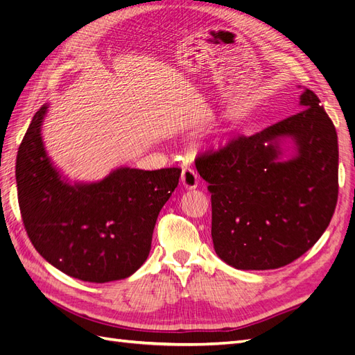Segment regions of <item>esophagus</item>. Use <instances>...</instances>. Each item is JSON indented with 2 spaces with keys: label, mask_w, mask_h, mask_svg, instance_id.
Listing matches in <instances>:
<instances>
[{
  "label": "esophagus",
  "mask_w": 355,
  "mask_h": 355,
  "mask_svg": "<svg viewBox=\"0 0 355 355\" xmlns=\"http://www.w3.org/2000/svg\"><path fill=\"white\" fill-rule=\"evenodd\" d=\"M180 182H182V185H184L185 188H189V189L197 188V185H198V175L192 168L185 167L184 170H182Z\"/></svg>",
  "instance_id": "esophagus-1"
}]
</instances>
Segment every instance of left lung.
Wrapping results in <instances>:
<instances>
[{
    "label": "left lung",
    "instance_id": "obj_1",
    "mask_svg": "<svg viewBox=\"0 0 355 355\" xmlns=\"http://www.w3.org/2000/svg\"><path fill=\"white\" fill-rule=\"evenodd\" d=\"M300 112L196 158L211 194L214 252L237 270L297 259L329 227L338 201V135L317 94ZM294 154L284 159L286 144Z\"/></svg>",
    "mask_w": 355,
    "mask_h": 355
}]
</instances>
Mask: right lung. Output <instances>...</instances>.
<instances>
[{"instance_id": "add662e5", "label": "right lung", "mask_w": 355, "mask_h": 355, "mask_svg": "<svg viewBox=\"0 0 355 355\" xmlns=\"http://www.w3.org/2000/svg\"><path fill=\"white\" fill-rule=\"evenodd\" d=\"M47 110L42 105L32 118L16 159L28 237L49 263L81 282L130 277L146 261L158 213L182 170L118 167L99 182L71 184L53 166L42 142Z\"/></svg>"}]
</instances>
